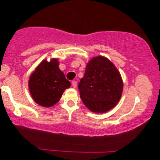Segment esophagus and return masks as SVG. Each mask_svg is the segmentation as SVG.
<instances>
[{"label":"esophagus","mask_w":160,"mask_h":160,"mask_svg":"<svg viewBox=\"0 0 160 160\" xmlns=\"http://www.w3.org/2000/svg\"><path fill=\"white\" fill-rule=\"evenodd\" d=\"M71 84H72V86L74 88H76L77 87V82L76 81H72V82H71Z\"/></svg>","instance_id":"34e87169"}]
</instances>
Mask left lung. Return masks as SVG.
Returning <instances> with one entry per match:
<instances>
[{
	"label": "left lung",
	"instance_id": "8db88e82",
	"mask_svg": "<svg viewBox=\"0 0 160 160\" xmlns=\"http://www.w3.org/2000/svg\"><path fill=\"white\" fill-rule=\"evenodd\" d=\"M82 102L94 113H105L119 102L123 82L116 66L106 57H93L78 85Z\"/></svg>",
	"mask_w": 160,
	"mask_h": 160
}]
</instances>
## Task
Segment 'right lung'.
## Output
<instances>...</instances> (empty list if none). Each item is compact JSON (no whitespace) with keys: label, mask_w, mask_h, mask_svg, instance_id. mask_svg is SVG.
<instances>
[{"label":"right lung","mask_w":160,"mask_h":160,"mask_svg":"<svg viewBox=\"0 0 160 160\" xmlns=\"http://www.w3.org/2000/svg\"><path fill=\"white\" fill-rule=\"evenodd\" d=\"M58 58L43 60L31 74L28 89L33 100L42 107L50 108L61 98L71 82L59 69Z\"/></svg>","instance_id":"1"}]
</instances>
